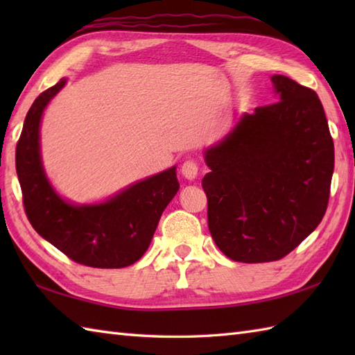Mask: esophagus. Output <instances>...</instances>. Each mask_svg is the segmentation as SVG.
Masks as SVG:
<instances>
[{
  "instance_id": "1",
  "label": "esophagus",
  "mask_w": 355,
  "mask_h": 355,
  "mask_svg": "<svg viewBox=\"0 0 355 355\" xmlns=\"http://www.w3.org/2000/svg\"><path fill=\"white\" fill-rule=\"evenodd\" d=\"M182 173H183V177L184 178H187V180H195L198 177V171H200V166H198V163L195 162V160H187V162H184L183 164H182Z\"/></svg>"
}]
</instances>
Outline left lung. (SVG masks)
I'll use <instances>...</instances> for the list:
<instances>
[{
    "label": "left lung",
    "instance_id": "left-lung-1",
    "mask_svg": "<svg viewBox=\"0 0 355 355\" xmlns=\"http://www.w3.org/2000/svg\"><path fill=\"white\" fill-rule=\"evenodd\" d=\"M277 102L239 120L206 153L207 224L227 258L271 262L293 252L327 212L334 141L314 89L281 74Z\"/></svg>",
    "mask_w": 355,
    "mask_h": 355
}]
</instances>
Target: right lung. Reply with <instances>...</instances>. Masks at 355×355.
Instances as JSON below:
<instances>
[{
  "label": "right lung",
  "mask_w": 355,
  "mask_h": 355,
  "mask_svg": "<svg viewBox=\"0 0 355 355\" xmlns=\"http://www.w3.org/2000/svg\"><path fill=\"white\" fill-rule=\"evenodd\" d=\"M65 85L61 79L30 107L17 145L22 205L32 227L74 262L122 268L148 250L157 224L178 191L175 168L128 187L99 206H71L51 189L40 157V122L45 105Z\"/></svg>",
  "instance_id": "obj_1"
}]
</instances>
